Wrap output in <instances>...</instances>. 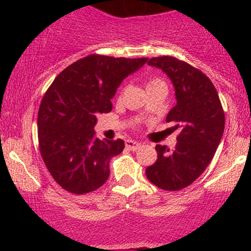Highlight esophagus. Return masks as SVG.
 <instances>
[{"label":"esophagus","mask_w":251,"mask_h":251,"mask_svg":"<svg viewBox=\"0 0 251 251\" xmlns=\"http://www.w3.org/2000/svg\"><path fill=\"white\" fill-rule=\"evenodd\" d=\"M125 146L127 148L128 150H131V151H137L138 149L140 148V144L134 142V140H126L125 142Z\"/></svg>","instance_id":"obj_1"}]
</instances>
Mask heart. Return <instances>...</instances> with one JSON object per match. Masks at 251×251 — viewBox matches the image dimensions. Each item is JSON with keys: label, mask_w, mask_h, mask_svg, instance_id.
I'll list each match as a JSON object with an SVG mask.
<instances>
[{"label": "heart", "mask_w": 251, "mask_h": 251, "mask_svg": "<svg viewBox=\"0 0 251 251\" xmlns=\"http://www.w3.org/2000/svg\"><path fill=\"white\" fill-rule=\"evenodd\" d=\"M154 86H165V82H164L160 77H152V79L149 80L148 88L154 87Z\"/></svg>", "instance_id": "1"}]
</instances>
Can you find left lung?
<instances>
[{"mask_svg":"<svg viewBox=\"0 0 251 251\" xmlns=\"http://www.w3.org/2000/svg\"><path fill=\"white\" fill-rule=\"evenodd\" d=\"M150 66L168 74L176 89L177 105L166 122L179 131L174 150L157 145L158 157L146 169V177L158 188L178 191L192 184L216 153L226 116L214 83L203 72L174 56L152 57Z\"/></svg>","mask_w":251,"mask_h":251,"instance_id":"obj_1","label":"left lung"}]
</instances>
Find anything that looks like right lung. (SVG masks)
Listing matches in <instances>:
<instances>
[{
	"mask_svg": "<svg viewBox=\"0 0 251 251\" xmlns=\"http://www.w3.org/2000/svg\"><path fill=\"white\" fill-rule=\"evenodd\" d=\"M148 60L92 54L65 68L45 93L37 114L40 153L66 191L88 194L107 180L109 160L125 143L98 139L97 114L112 111L120 83Z\"/></svg>",
	"mask_w": 251,
	"mask_h": 251,
	"instance_id": "right-lung-1",
	"label": "right lung"
}]
</instances>
